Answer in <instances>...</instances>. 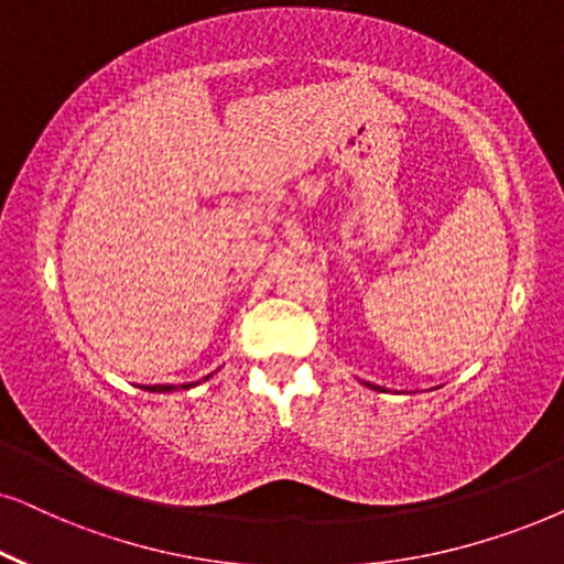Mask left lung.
Here are the masks:
<instances>
[{"label": "left lung", "mask_w": 564, "mask_h": 564, "mask_svg": "<svg viewBox=\"0 0 564 564\" xmlns=\"http://www.w3.org/2000/svg\"><path fill=\"white\" fill-rule=\"evenodd\" d=\"M372 389H376V386H372Z\"/></svg>", "instance_id": "8db88e82"}]
</instances>
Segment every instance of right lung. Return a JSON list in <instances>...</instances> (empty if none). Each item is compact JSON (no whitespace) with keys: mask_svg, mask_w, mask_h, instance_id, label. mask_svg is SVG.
I'll return each mask as SVG.
<instances>
[{"mask_svg":"<svg viewBox=\"0 0 564 564\" xmlns=\"http://www.w3.org/2000/svg\"><path fill=\"white\" fill-rule=\"evenodd\" d=\"M184 389H188V386H184ZM148 391H160V393H163V391H175V386H152V389H148Z\"/></svg>","mask_w":564,"mask_h":564,"instance_id":"1","label":"right lung"}]
</instances>
